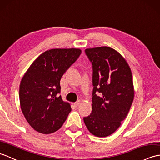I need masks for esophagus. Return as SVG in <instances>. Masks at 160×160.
I'll return each instance as SVG.
<instances>
[{"mask_svg":"<svg viewBox=\"0 0 160 160\" xmlns=\"http://www.w3.org/2000/svg\"><path fill=\"white\" fill-rule=\"evenodd\" d=\"M74 104L76 105V107H78V106H79V105L80 104V100H78L77 102H76L74 103Z\"/></svg>","mask_w":160,"mask_h":160,"instance_id":"esophagus-1","label":"esophagus"}]
</instances>
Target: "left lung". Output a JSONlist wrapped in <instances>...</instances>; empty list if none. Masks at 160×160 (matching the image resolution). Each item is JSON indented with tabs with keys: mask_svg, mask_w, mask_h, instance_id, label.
Returning <instances> with one entry per match:
<instances>
[{
	"mask_svg": "<svg viewBox=\"0 0 160 160\" xmlns=\"http://www.w3.org/2000/svg\"><path fill=\"white\" fill-rule=\"evenodd\" d=\"M92 63V113L83 118L95 136L113 134L127 117L134 98L132 73L127 61L108 47L85 49ZM102 93L101 97L96 93Z\"/></svg>",
	"mask_w": 160,
	"mask_h": 160,
	"instance_id": "left-lung-1",
	"label": "left lung"
}]
</instances>
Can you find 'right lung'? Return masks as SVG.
<instances>
[{
    "label": "right lung",
    "instance_id": "right-lung-1",
    "mask_svg": "<svg viewBox=\"0 0 160 160\" xmlns=\"http://www.w3.org/2000/svg\"><path fill=\"white\" fill-rule=\"evenodd\" d=\"M81 52L76 48L47 50L33 61L23 76L19 89L20 108L35 131L52 133L65 122L71 108L59 96L60 81Z\"/></svg>",
    "mask_w": 160,
    "mask_h": 160
}]
</instances>
